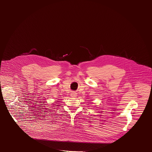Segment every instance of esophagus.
<instances>
[{
  "label": "esophagus",
  "mask_w": 152,
  "mask_h": 152,
  "mask_svg": "<svg viewBox=\"0 0 152 152\" xmlns=\"http://www.w3.org/2000/svg\"><path fill=\"white\" fill-rule=\"evenodd\" d=\"M70 95H71L70 96L72 97H76L77 96V93L76 92H72Z\"/></svg>",
  "instance_id": "34e87169"
}]
</instances>
